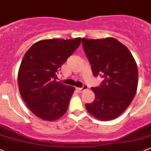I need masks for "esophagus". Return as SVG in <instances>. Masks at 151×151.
I'll use <instances>...</instances> for the list:
<instances>
[{
    "label": "esophagus",
    "mask_w": 151,
    "mask_h": 151,
    "mask_svg": "<svg viewBox=\"0 0 151 151\" xmlns=\"http://www.w3.org/2000/svg\"><path fill=\"white\" fill-rule=\"evenodd\" d=\"M87 88H88V86L86 84H84L81 87V88H76V90H77L78 91H79V92H82V91H83L84 90L87 89Z\"/></svg>",
    "instance_id": "obj_1"
}]
</instances>
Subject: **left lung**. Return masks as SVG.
<instances>
[{"mask_svg": "<svg viewBox=\"0 0 151 151\" xmlns=\"http://www.w3.org/2000/svg\"><path fill=\"white\" fill-rule=\"evenodd\" d=\"M82 45L93 75L103 78L99 86L91 87L95 98L86 104V110L99 120L116 119L136 94L138 70L134 59L124 44L113 38H82Z\"/></svg>", "mask_w": 151, "mask_h": 151, "instance_id": "left-lung-1", "label": "left lung"}]
</instances>
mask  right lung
Masks as SVG:
<instances>
[{"label": "right lung", "mask_w": 151, "mask_h": 151, "mask_svg": "<svg viewBox=\"0 0 151 151\" xmlns=\"http://www.w3.org/2000/svg\"><path fill=\"white\" fill-rule=\"evenodd\" d=\"M81 41V38L43 40L24 54L18 73L19 89L29 109L43 120H57L68 110L75 88L57 81V73Z\"/></svg>", "instance_id": "obj_1"}]
</instances>
